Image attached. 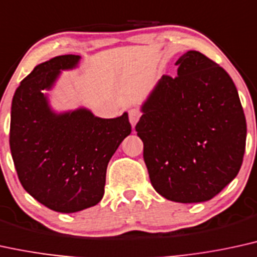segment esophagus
Wrapping results in <instances>:
<instances>
[{"label":"esophagus","mask_w":257,"mask_h":257,"mask_svg":"<svg viewBox=\"0 0 257 257\" xmlns=\"http://www.w3.org/2000/svg\"><path fill=\"white\" fill-rule=\"evenodd\" d=\"M140 116H141V113L139 112L137 109L129 110V122H131L133 128H134L135 124H137L138 120L140 119Z\"/></svg>","instance_id":"esophagus-1"}]
</instances>
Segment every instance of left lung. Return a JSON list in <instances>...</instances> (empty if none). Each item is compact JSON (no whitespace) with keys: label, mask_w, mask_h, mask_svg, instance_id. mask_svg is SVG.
I'll list each match as a JSON object with an SVG mask.
<instances>
[{"label":"left lung","mask_w":257,"mask_h":257,"mask_svg":"<svg viewBox=\"0 0 257 257\" xmlns=\"http://www.w3.org/2000/svg\"><path fill=\"white\" fill-rule=\"evenodd\" d=\"M141 105L138 137L151 183L181 203L205 202L236 177L245 151L246 122L230 75L199 51L176 62Z\"/></svg>","instance_id":"8db88e82"}]
</instances>
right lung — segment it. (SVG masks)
Listing matches in <instances>:
<instances>
[{"mask_svg":"<svg viewBox=\"0 0 257 257\" xmlns=\"http://www.w3.org/2000/svg\"><path fill=\"white\" fill-rule=\"evenodd\" d=\"M79 55L43 62L20 82L12 101L9 145L24 189L61 213H75L103 199L111 157L132 133L128 113L100 118L86 107L57 112L49 94Z\"/></svg>","mask_w":257,"mask_h":257,"instance_id":"add662e5","label":"right lung"}]
</instances>
